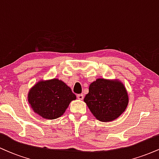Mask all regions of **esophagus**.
<instances>
[{
	"label": "esophagus",
	"mask_w": 159,
	"mask_h": 159,
	"mask_svg": "<svg viewBox=\"0 0 159 159\" xmlns=\"http://www.w3.org/2000/svg\"><path fill=\"white\" fill-rule=\"evenodd\" d=\"M77 98L79 100H82L84 98V95L83 94H78L77 95Z\"/></svg>",
	"instance_id": "34e87169"
}]
</instances>
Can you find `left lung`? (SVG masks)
Returning a JSON list of instances; mask_svg holds the SVG:
<instances>
[{
  "instance_id": "obj_1",
  "label": "left lung",
  "mask_w": 159,
  "mask_h": 159,
  "mask_svg": "<svg viewBox=\"0 0 159 159\" xmlns=\"http://www.w3.org/2000/svg\"><path fill=\"white\" fill-rule=\"evenodd\" d=\"M84 102L98 120L111 122L125 111L129 95L125 85L119 79L97 78L90 84Z\"/></svg>"
}]
</instances>
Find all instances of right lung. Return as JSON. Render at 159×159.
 <instances>
[{
	"label": "right lung",
	"mask_w": 159,
	"mask_h": 159,
	"mask_svg": "<svg viewBox=\"0 0 159 159\" xmlns=\"http://www.w3.org/2000/svg\"><path fill=\"white\" fill-rule=\"evenodd\" d=\"M76 96L58 78L40 80L29 90L27 101L32 110L46 120H54L65 113Z\"/></svg>",
	"instance_id": "right-lung-1"
}]
</instances>
